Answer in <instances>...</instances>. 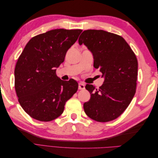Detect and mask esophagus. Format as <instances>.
I'll return each mask as SVG.
<instances>
[{
  "mask_svg": "<svg viewBox=\"0 0 158 158\" xmlns=\"http://www.w3.org/2000/svg\"><path fill=\"white\" fill-rule=\"evenodd\" d=\"M78 89H85V84L82 82H80L78 84Z\"/></svg>",
  "mask_w": 158,
  "mask_h": 158,
  "instance_id": "obj_1",
  "label": "esophagus"
}]
</instances>
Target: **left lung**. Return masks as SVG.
Masks as SVG:
<instances>
[{
	"label": "left lung",
	"mask_w": 158,
	"mask_h": 158,
	"mask_svg": "<svg viewBox=\"0 0 158 158\" xmlns=\"http://www.w3.org/2000/svg\"><path fill=\"white\" fill-rule=\"evenodd\" d=\"M78 42L92 52L94 66L105 80L99 88L86 84L91 98L84 103L85 114L94 121L108 122L118 117L131 103L136 92L138 60L121 36L103 30H88Z\"/></svg>",
	"instance_id": "1"
}]
</instances>
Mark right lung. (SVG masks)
Segmentation results:
<instances>
[{"mask_svg":"<svg viewBox=\"0 0 158 158\" xmlns=\"http://www.w3.org/2000/svg\"><path fill=\"white\" fill-rule=\"evenodd\" d=\"M82 31L56 29L37 35L19 56L14 70L16 92L21 107L33 118L48 122L59 117L77 92L78 82L62 80L56 68Z\"/></svg>","mask_w":158,"mask_h":158,"instance_id":"right-lung-1","label":"right lung"}]
</instances>
